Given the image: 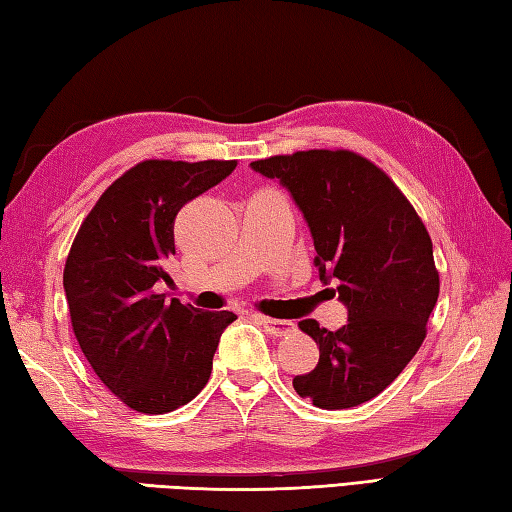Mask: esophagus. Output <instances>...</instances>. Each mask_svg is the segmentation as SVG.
<instances>
[{
	"label": "esophagus",
	"instance_id": "34e87169",
	"mask_svg": "<svg viewBox=\"0 0 512 512\" xmlns=\"http://www.w3.org/2000/svg\"><path fill=\"white\" fill-rule=\"evenodd\" d=\"M260 323L265 325V330L272 336H287L294 332V323L292 321H278V318H260Z\"/></svg>",
	"mask_w": 512,
	"mask_h": 512
}]
</instances>
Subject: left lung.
Segmentation results:
<instances>
[{"label":"left lung","mask_w":512,"mask_h":512,"mask_svg":"<svg viewBox=\"0 0 512 512\" xmlns=\"http://www.w3.org/2000/svg\"><path fill=\"white\" fill-rule=\"evenodd\" d=\"M252 169L294 196L318 274L347 307L336 332L314 318L298 323L318 345V363L294 376V390L323 410L374 399L417 354L435 310L439 272L426 225L388 173L350 149L296 151Z\"/></svg>","instance_id":"obj_1"}]
</instances>
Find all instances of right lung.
Segmentation results:
<instances>
[{"label":"right lung","instance_id":"right-lung-1","mask_svg":"<svg viewBox=\"0 0 512 512\" xmlns=\"http://www.w3.org/2000/svg\"><path fill=\"white\" fill-rule=\"evenodd\" d=\"M236 160H142L106 187L82 220L64 265L71 325L93 372L144 414L185 406L205 388L234 312L165 301L158 283L173 245V220L216 187Z\"/></svg>","mask_w":512,"mask_h":512}]
</instances>
